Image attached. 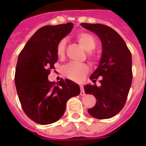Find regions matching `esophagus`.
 Segmentation results:
<instances>
[{
	"label": "esophagus",
	"instance_id": "1",
	"mask_svg": "<svg viewBox=\"0 0 146 146\" xmlns=\"http://www.w3.org/2000/svg\"><path fill=\"white\" fill-rule=\"evenodd\" d=\"M85 94H86V93H85L84 91V88L82 86H80V95L81 96H84Z\"/></svg>",
	"mask_w": 146,
	"mask_h": 146
}]
</instances>
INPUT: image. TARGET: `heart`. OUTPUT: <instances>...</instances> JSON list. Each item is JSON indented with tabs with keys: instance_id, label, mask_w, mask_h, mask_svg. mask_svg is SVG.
<instances>
[{
	"instance_id": "obj_1",
	"label": "heart",
	"mask_w": 146,
	"mask_h": 146,
	"mask_svg": "<svg viewBox=\"0 0 146 146\" xmlns=\"http://www.w3.org/2000/svg\"><path fill=\"white\" fill-rule=\"evenodd\" d=\"M77 39L82 47L87 52H91L96 46V41L92 35L88 33H80L78 34ZM66 40L61 39L56 45V54L58 57L63 58L65 55ZM91 61H94V58L91 55H89ZM89 68L85 64H76L70 63L62 68V73L66 77L76 82H80L84 79L85 76L88 74Z\"/></svg>"
}]
</instances>
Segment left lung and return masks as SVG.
Instances as JSON below:
<instances>
[{"instance_id":"1","label":"left lung","mask_w":146,"mask_h":146,"mask_svg":"<svg viewBox=\"0 0 146 146\" xmlns=\"http://www.w3.org/2000/svg\"><path fill=\"white\" fill-rule=\"evenodd\" d=\"M81 25L96 33L102 45L99 66L90 77L94 83L100 77V86H84L86 94L96 99V105L88 112L98 119L110 118L121 111L127 99L132 80L131 54L123 38L110 27L90 23Z\"/></svg>"}]
</instances>
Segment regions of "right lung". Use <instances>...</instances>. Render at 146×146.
<instances>
[{"instance_id": "add662e5", "label": "right lung", "mask_w": 146, "mask_h": 146, "mask_svg": "<svg viewBox=\"0 0 146 146\" xmlns=\"http://www.w3.org/2000/svg\"><path fill=\"white\" fill-rule=\"evenodd\" d=\"M73 26L68 23L39 28L18 56L15 77L18 97L28 118L39 124L58 121L67 101L80 93L79 86L70 80L61 79L54 86L47 78L58 60L56 45Z\"/></svg>"}]
</instances>
